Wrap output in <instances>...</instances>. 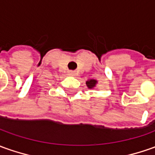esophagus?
I'll use <instances>...</instances> for the list:
<instances>
[{
  "label": "esophagus",
  "mask_w": 155,
  "mask_h": 155,
  "mask_svg": "<svg viewBox=\"0 0 155 155\" xmlns=\"http://www.w3.org/2000/svg\"><path fill=\"white\" fill-rule=\"evenodd\" d=\"M68 74H69V76H75V75H76V73H75V71H69V72H68Z\"/></svg>",
  "instance_id": "1"
}]
</instances>
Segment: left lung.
Here are the masks:
<instances>
[{"label": "left lung", "mask_w": 155, "mask_h": 155, "mask_svg": "<svg viewBox=\"0 0 155 155\" xmlns=\"http://www.w3.org/2000/svg\"><path fill=\"white\" fill-rule=\"evenodd\" d=\"M86 86L88 88H94L97 85V80H94V79H90V80H88L86 82Z\"/></svg>", "instance_id": "1"}]
</instances>
